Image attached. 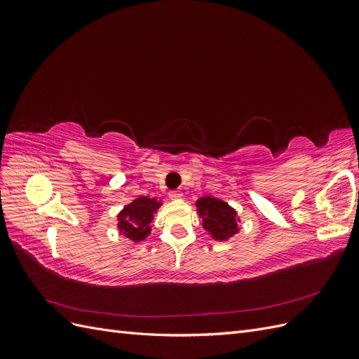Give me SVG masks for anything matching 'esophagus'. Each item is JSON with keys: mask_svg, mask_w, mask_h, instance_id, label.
<instances>
[{"mask_svg": "<svg viewBox=\"0 0 359 359\" xmlns=\"http://www.w3.org/2000/svg\"><path fill=\"white\" fill-rule=\"evenodd\" d=\"M169 198H170L172 201H180V199L182 198V193L178 191V190H173V191L169 193Z\"/></svg>", "mask_w": 359, "mask_h": 359, "instance_id": "1", "label": "esophagus"}]
</instances>
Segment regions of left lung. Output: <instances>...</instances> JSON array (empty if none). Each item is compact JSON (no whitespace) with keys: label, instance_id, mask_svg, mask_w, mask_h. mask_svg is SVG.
Instances as JSON below:
<instances>
[{"label":"left lung","instance_id":"left-lung-1","mask_svg":"<svg viewBox=\"0 0 359 359\" xmlns=\"http://www.w3.org/2000/svg\"><path fill=\"white\" fill-rule=\"evenodd\" d=\"M196 211L202 219L203 229L211 235L215 241H227L240 232V222L238 212L232 206L212 196H202L196 201Z\"/></svg>","mask_w":359,"mask_h":359}]
</instances>
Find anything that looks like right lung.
Segmentation results:
<instances>
[{"label":"right lung","instance_id":"right-lung-1","mask_svg":"<svg viewBox=\"0 0 359 359\" xmlns=\"http://www.w3.org/2000/svg\"><path fill=\"white\" fill-rule=\"evenodd\" d=\"M163 205L161 199L139 196L116 215V229L132 243H142L151 233V223L154 220L158 208Z\"/></svg>","mask_w":359,"mask_h":359}]
</instances>
